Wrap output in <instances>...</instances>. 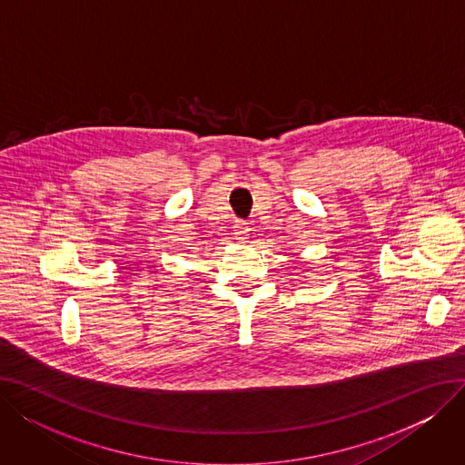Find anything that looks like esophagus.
I'll return each instance as SVG.
<instances>
[{"instance_id": "obj_1", "label": "esophagus", "mask_w": 465, "mask_h": 465, "mask_svg": "<svg viewBox=\"0 0 465 465\" xmlns=\"http://www.w3.org/2000/svg\"><path fill=\"white\" fill-rule=\"evenodd\" d=\"M249 232H251V226L247 223H242V220H237V223L233 224V237L235 239H247Z\"/></svg>"}]
</instances>
